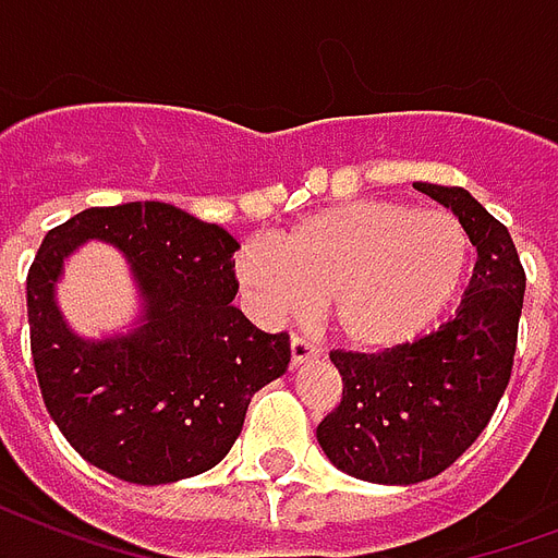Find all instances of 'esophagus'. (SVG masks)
<instances>
[{
	"label": "esophagus",
	"instance_id": "34e87169",
	"mask_svg": "<svg viewBox=\"0 0 558 558\" xmlns=\"http://www.w3.org/2000/svg\"><path fill=\"white\" fill-rule=\"evenodd\" d=\"M317 355H320V347H317V343L303 338V335H294V338H291V364H305L308 359H317Z\"/></svg>",
	"mask_w": 558,
	"mask_h": 558
}]
</instances>
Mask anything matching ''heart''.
I'll use <instances>...</instances> for the list:
<instances>
[{
    "label": "heart",
    "instance_id": "1",
    "mask_svg": "<svg viewBox=\"0 0 558 558\" xmlns=\"http://www.w3.org/2000/svg\"><path fill=\"white\" fill-rule=\"evenodd\" d=\"M473 244L450 211L355 199L305 217L274 246L250 241L234 270L267 317L329 303L335 332L379 353L421 338L462 291Z\"/></svg>",
    "mask_w": 558,
    "mask_h": 558
}]
</instances>
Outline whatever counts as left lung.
<instances>
[{
	"label": "left lung",
	"mask_w": 558,
	"mask_h": 558,
	"mask_svg": "<svg viewBox=\"0 0 558 558\" xmlns=\"http://www.w3.org/2000/svg\"><path fill=\"white\" fill-rule=\"evenodd\" d=\"M453 208L476 246L459 312L409 343L332 350L341 403L317 426L335 468L379 485H414L447 471L471 447L512 379L526 274L509 229L464 187L414 184Z\"/></svg>",
	"instance_id": "obj_1"
}]
</instances>
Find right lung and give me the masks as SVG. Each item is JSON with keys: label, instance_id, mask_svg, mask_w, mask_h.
Wrapping results in <instances>:
<instances>
[{"label": "right lung", "instance_id": "obj_1", "mask_svg": "<svg viewBox=\"0 0 558 558\" xmlns=\"http://www.w3.org/2000/svg\"><path fill=\"white\" fill-rule=\"evenodd\" d=\"M90 236L133 262L147 324L85 342L54 305L63 258ZM238 241L167 203L87 208L49 229L25 279L32 359L44 403L73 450L135 485L215 468L244 426L253 393L288 371V332L270 335L232 305Z\"/></svg>", "mask_w": 558, "mask_h": 558}]
</instances>
